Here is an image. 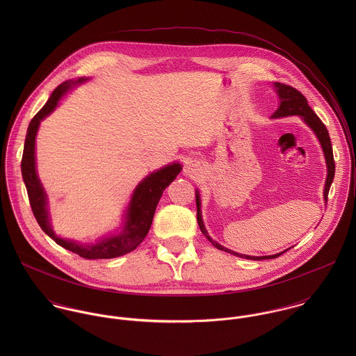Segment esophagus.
Returning a JSON list of instances; mask_svg holds the SVG:
<instances>
[{"instance_id":"esophagus-1","label":"esophagus","mask_w":356,"mask_h":356,"mask_svg":"<svg viewBox=\"0 0 356 356\" xmlns=\"http://www.w3.org/2000/svg\"><path fill=\"white\" fill-rule=\"evenodd\" d=\"M184 172H185L186 175H191V177H192V175H195V172H196V171H195V165H192V164H188V165L185 167Z\"/></svg>"}]
</instances>
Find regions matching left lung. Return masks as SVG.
<instances>
[{
	"instance_id": "obj_1",
	"label": "left lung",
	"mask_w": 356,
	"mask_h": 356,
	"mask_svg": "<svg viewBox=\"0 0 356 356\" xmlns=\"http://www.w3.org/2000/svg\"><path fill=\"white\" fill-rule=\"evenodd\" d=\"M274 88L280 96V106L278 109L273 113L271 118H285V116H293V115H299L300 118H303L305 123L312 129V131L316 134L319 143H321V147H322V151L325 154V159H326V167H327V177H326V182H325V191H323V199H325V203L327 202V195H329V189H330V185L333 182V178H334V170H336V165H334V159H333V148H332V143H330V137H329V133H327V129L326 126L322 123V120L316 116V113L311 109V106L308 105L307 99L305 96L296 90L295 88L292 86H288V85H284V83H280V82H275L274 83ZM196 205H197V223L200 226V230L203 233L204 236L209 240V243L220 250V251H225V252H229V254H234V256H238V257H244V259H251V260H264V259H274V257H278L284 252H280V254H270V256H248V254H237L234 251H230L225 247H222L220 244H218L216 241H213L209 236H208V232L204 226L203 218H202V202H200V195L199 192H196Z\"/></svg>"
}]
</instances>
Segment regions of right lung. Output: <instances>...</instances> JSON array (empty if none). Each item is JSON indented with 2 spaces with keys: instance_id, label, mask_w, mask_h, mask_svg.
<instances>
[{
  "instance_id": "1",
  "label": "right lung",
  "mask_w": 356,
  "mask_h": 356,
  "mask_svg": "<svg viewBox=\"0 0 356 356\" xmlns=\"http://www.w3.org/2000/svg\"><path fill=\"white\" fill-rule=\"evenodd\" d=\"M85 79L81 78L76 82L67 81L58 85L49 97L47 104L41 108V111L31 119L27 136L24 141V149L22 157V175L27 189L29 200L33 209V213L41 226V229L54 240L60 247L79 254L85 259H111L116 256L129 254L134 251L143 240L147 237L151 225H152L154 209L163 195V191L175 179V177L181 172L182 165L179 163L168 164L152 174H149L145 179H143L138 186L134 189L130 204L127 207L126 220L123 230L106 238H102L97 244L82 245L74 240H67L57 237L53 232L48 212V200L47 193L42 188V184L37 175L35 168V137L42 119H45L49 113L54 111L58 100L72 88L75 83H82Z\"/></svg>"
}]
</instances>
